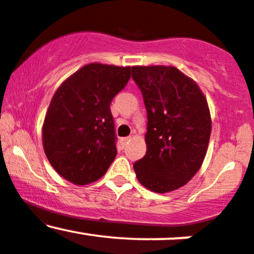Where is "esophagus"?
Returning a JSON list of instances; mask_svg holds the SVG:
<instances>
[{
  "label": "esophagus",
  "instance_id": "1",
  "mask_svg": "<svg viewBox=\"0 0 254 254\" xmlns=\"http://www.w3.org/2000/svg\"><path fill=\"white\" fill-rule=\"evenodd\" d=\"M129 139H130V137H123V138H121V143H122V145L127 144V142L129 141Z\"/></svg>",
  "mask_w": 254,
  "mask_h": 254
}]
</instances>
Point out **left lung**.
Listing matches in <instances>:
<instances>
[{
	"instance_id": "1",
	"label": "left lung",
	"mask_w": 254,
	"mask_h": 254,
	"mask_svg": "<svg viewBox=\"0 0 254 254\" xmlns=\"http://www.w3.org/2000/svg\"><path fill=\"white\" fill-rule=\"evenodd\" d=\"M132 78L148 113L147 153L133 164L138 182L166 193L199 171L211 133L208 101L198 84L176 66L136 65Z\"/></svg>"
}]
</instances>
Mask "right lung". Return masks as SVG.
Listing matches in <instances>:
<instances>
[{
	"label": "right lung",
	"instance_id": "obj_1",
	"mask_svg": "<svg viewBox=\"0 0 254 254\" xmlns=\"http://www.w3.org/2000/svg\"><path fill=\"white\" fill-rule=\"evenodd\" d=\"M131 66L90 63L58 87L43 124V147L55 171L75 185L95 182L117 155L110 105Z\"/></svg>",
	"mask_w": 254,
	"mask_h": 254
}]
</instances>
